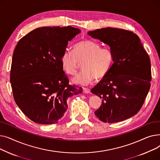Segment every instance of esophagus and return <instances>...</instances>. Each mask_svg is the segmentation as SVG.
Masks as SVG:
<instances>
[{
	"label": "esophagus",
	"instance_id": "obj_1",
	"mask_svg": "<svg viewBox=\"0 0 160 160\" xmlns=\"http://www.w3.org/2000/svg\"><path fill=\"white\" fill-rule=\"evenodd\" d=\"M83 93H89V92H90V89L83 88Z\"/></svg>",
	"mask_w": 160,
	"mask_h": 160
}]
</instances>
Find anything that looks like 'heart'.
Listing matches in <instances>:
<instances>
[{
	"label": "heart",
	"instance_id": "obj_1",
	"mask_svg": "<svg viewBox=\"0 0 160 160\" xmlns=\"http://www.w3.org/2000/svg\"><path fill=\"white\" fill-rule=\"evenodd\" d=\"M74 54L65 51L61 57L63 69L68 75L77 72L82 62V71L73 81L80 85H88L96 79L104 78L111 69L114 62L113 50L109 47H102L97 42L83 39L74 45Z\"/></svg>",
	"mask_w": 160,
	"mask_h": 160
}]
</instances>
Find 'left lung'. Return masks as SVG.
<instances>
[{"mask_svg":"<svg viewBox=\"0 0 160 160\" xmlns=\"http://www.w3.org/2000/svg\"><path fill=\"white\" fill-rule=\"evenodd\" d=\"M88 33L108 45L114 54L111 69L91 89L102 98L95 114L108 123L129 119L140 110L150 89V58L139 37L130 30L107 27Z\"/></svg>","mask_w":160,"mask_h":160,"instance_id":"8db88e82","label":"left lung"}]
</instances>
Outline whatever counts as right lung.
I'll return each mask as SVG.
<instances>
[{
  "mask_svg": "<svg viewBox=\"0 0 160 160\" xmlns=\"http://www.w3.org/2000/svg\"><path fill=\"white\" fill-rule=\"evenodd\" d=\"M80 32L72 27H44L18 43L12 58L10 82L16 104L38 124L57 123L67 110V100L82 93L69 84L61 57L68 41Z\"/></svg>",
  "mask_w": 160,
  "mask_h": 160,
  "instance_id": "add662e5",
  "label": "right lung"
}]
</instances>
